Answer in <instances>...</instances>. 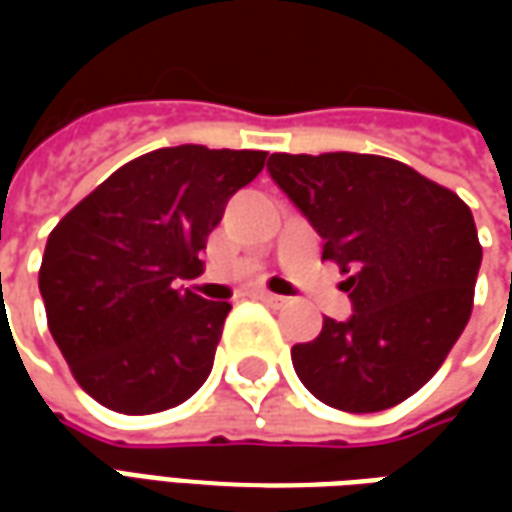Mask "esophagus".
I'll use <instances>...</instances> for the list:
<instances>
[{
    "instance_id": "esophagus-1",
    "label": "esophagus",
    "mask_w": 512,
    "mask_h": 512,
    "mask_svg": "<svg viewBox=\"0 0 512 512\" xmlns=\"http://www.w3.org/2000/svg\"><path fill=\"white\" fill-rule=\"evenodd\" d=\"M257 299L263 301V304H268V307H285V304H288V299H285V296H277V293H257Z\"/></svg>"
}]
</instances>
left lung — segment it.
<instances>
[{"label":"left lung","instance_id":"8db88e82","mask_svg":"<svg viewBox=\"0 0 512 512\" xmlns=\"http://www.w3.org/2000/svg\"><path fill=\"white\" fill-rule=\"evenodd\" d=\"M268 172L345 274L348 321L293 345L321 403L370 414L428 384L469 323L483 260L469 205L403 161L367 153H271Z\"/></svg>","mask_w":512,"mask_h":512}]
</instances>
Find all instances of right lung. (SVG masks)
Masks as SVG:
<instances>
[{"label": "right lung", "mask_w": 512, "mask_h": 512, "mask_svg": "<svg viewBox=\"0 0 512 512\" xmlns=\"http://www.w3.org/2000/svg\"><path fill=\"white\" fill-rule=\"evenodd\" d=\"M266 150L161 147L128 161L49 235L38 285L49 332L101 406L156 414L211 376L230 304L178 279L200 274L227 200L260 175Z\"/></svg>", "instance_id": "1"}]
</instances>
